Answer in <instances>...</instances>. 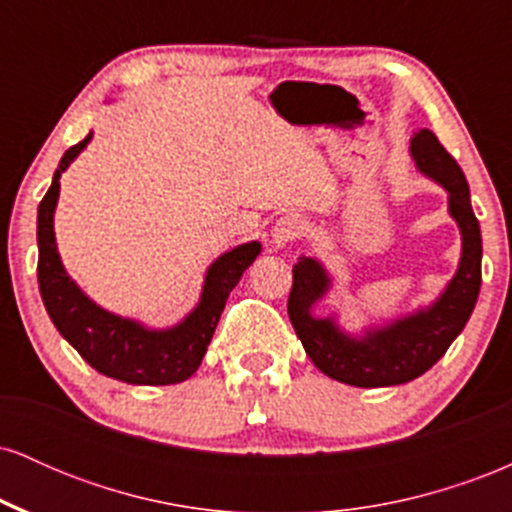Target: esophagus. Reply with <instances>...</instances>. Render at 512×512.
I'll return each instance as SVG.
<instances>
[{"label":"esophagus","mask_w":512,"mask_h":512,"mask_svg":"<svg viewBox=\"0 0 512 512\" xmlns=\"http://www.w3.org/2000/svg\"><path fill=\"white\" fill-rule=\"evenodd\" d=\"M305 233H308V223H305L303 216L286 214L276 221L272 238H274L276 248H281V245H289V243H293V240H301Z\"/></svg>","instance_id":"1"}]
</instances>
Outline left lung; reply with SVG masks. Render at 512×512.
Here are the masks:
<instances>
[{
    "instance_id": "8db88e82",
    "label": "left lung",
    "mask_w": 512,
    "mask_h": 512,
    "mask_svg": "<svg viewBox=\"0 0 512 512\" xmlns=\"http://www.w3.org/2000/svg\"><path fill=\"white\" fill-rule=\"evenodd\" d=\"M411 156L421 173L448 190L450 214L462 231V260L455 279L428 310L397 320L385 330L351 339L332 320H317L310 308L327 291L325 269L301 257L293 267L289 317L310 361L330 378L354 387L402 385L424 375L467 325L481 289V231L469 202V185L462 168L438 137L421 129L411 139Z\"/></svg>"
}]
</instances>
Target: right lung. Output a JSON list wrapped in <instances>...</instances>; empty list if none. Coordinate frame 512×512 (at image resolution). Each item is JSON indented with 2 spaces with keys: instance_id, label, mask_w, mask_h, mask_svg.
I'll return each mask as SVG.
<instances>
[{
  "instance_id": "obj_1",
  "label": "right lung",
  "mask_w": 512,
  "mask_h": 512,
  "mask_svg": "<svg viewBox=\"0 0 512 512\" xmlns=\"http://www.w3.org/2000/svg\"><path fill=\"white\" fill-rule=\"evenodd\" d=\"M88 139H91V134L84 142L67 149L60 168L55 170L50 190L40 199L38 286L45 310H48L50 320L55 322L62 337L98 373L129 385L182 383L202 363L216 325H219L228 293L236 289L240 276L260 255L262 245L245 243L211 264L207 281H204L202 301H199L195 313L187 315V320L173 330H144L137 322L122 320V317L98 308L76 289L74 281L64 272L60 252L55 245V231H52V214H55L57 197H60V175L79 156Z\"/></svg>"
}]
</instances>
